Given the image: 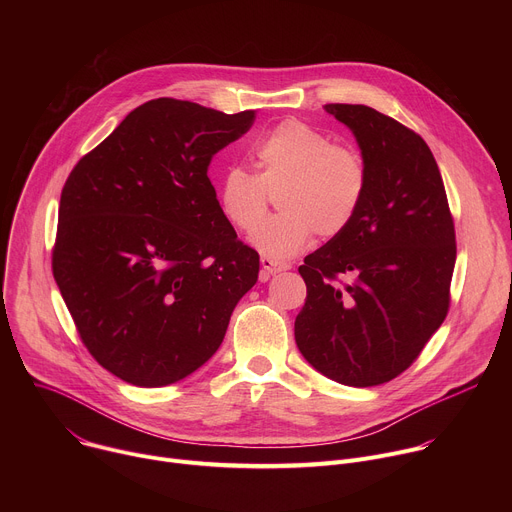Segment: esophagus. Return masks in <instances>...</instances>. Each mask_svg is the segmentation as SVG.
<instances>
[{
  "instance_id": "esophagus-1",
  "label": "esophagus",
  "mask_w": 512,
  "mask_h": 512,
  "mask_svg": "<svg viewBox=\"0 0 512 512\" xmlns=\"http://www.w3.org/2000/svg\"><path fill=\"white\" fill-rule=\"evenodd\" d=\"M261 267L267 275H275V273H281V271L289 269L287 263H281V261H275V259H269V257H261Z\"/></svg>"
}]
</instances>
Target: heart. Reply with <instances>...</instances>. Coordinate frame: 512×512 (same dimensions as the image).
Wrapping results in <instances>:
<instances>
[{"label": "heart", "mask_w": 512, "mask_h": 512, "mask_svg": "<svg viewBox=\"0 0 512 512\" xmlns=\"http://www.w3.org/2000/svg\"><path fill=\"white\" fill-rule=\"evenodd\" d=\"M257 174L227 168L218 180V206L239 231H253L262 220L270 192L279 191L282 212L251 235L265 257L289 259L312 243L342 235L354 221L369 184V170L352 145L334 143L312 125L289 119L255 145Z\"/></svg>", "instance_id": "heart-1"}]
</instances>
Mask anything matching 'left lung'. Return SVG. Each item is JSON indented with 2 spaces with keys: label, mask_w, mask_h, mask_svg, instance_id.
<instances>
[{
  "label": "left lung",
  "mask_w": 512,
  "mask_h": 512,
  "mask_svg": "<svg viewBox=\"0 0 512 512\" xmlns=\"http://www.w3.org/2000/svg\"><path fill=\"white\" fill-rule=\"evenodd\" d=\"M324 109L356 137L369 184L352 225L300 265L296 344L324 377L383 385L419 356L450 308L456 231L427 143L367 107Z\"/></svg>",
  "instance_id": "obj_1"
}]
</instances>
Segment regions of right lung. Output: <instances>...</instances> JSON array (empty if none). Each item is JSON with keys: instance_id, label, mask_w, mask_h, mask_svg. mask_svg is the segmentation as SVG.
<instances>
[{"instance_id": "1", "label": "right lung", "mask_w": 512, "mask_h": 512, "mask_svg": "<svg viewBox=\"0 0 512 512\" xmlns=\"http://www.w3.org/2000/svg\"><path fill=\"white\" fill-rule=\"evenodd\" d=\"M255 111L154 99L72 168L52 273L83 344L135 387H166L221 346L259 255L218 206L208 166Z\"/></svg>"}]
</instances>
